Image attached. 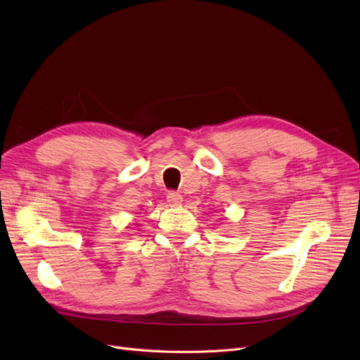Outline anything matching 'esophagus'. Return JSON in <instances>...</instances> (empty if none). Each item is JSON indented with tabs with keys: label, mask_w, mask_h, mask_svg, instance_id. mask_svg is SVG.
Listing matches in <instances>:
<instances>
[{
	"label": "esophagus",
	"mask_w": 360,
	"mask_h": 360,
	"mask_svg": "<svg viewBox=\"0 0 360 360\" xmlns=\"http://www.w3.org/2000/svg\"><path fill=\"white\" fill-rule=\"evenodd\" d=\"M166 200H167L169 204L179 205L182 202V195L179 193H176V191H169L167 195H166Z\"/></svg>",
	"instance_id": "1"
}]
</instances>
